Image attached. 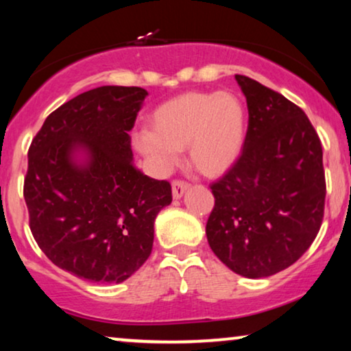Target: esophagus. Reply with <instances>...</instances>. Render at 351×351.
Returning <instances> with one entry per match:
<instances>
[{"instance_id": "34e87169", "label": "esophagus", "mask_w": 351, "mask_h": 351, "mask_svg": "<svg viewBox=\"0 0 351 351\" xmlns=\"http://www.w3.org/2000/svg\"><path fill=\"white\" fill-rule=\"evenodd\" d=\"M190 189V184L189 182H185V180H180V179H176V180H172V196H174L176 199H179L182 195L185 193L186 190Z\"/></svg>"}]
</instances>
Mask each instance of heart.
Wrapping results in <instances>:
<instances>
[{
  "instance_id": "b5f03b06",
  "label": "heart",
  "mask_w": 351,
  "mask_h": 351,
  "mask_svg": "<svg viewBox=\"0 0 351 351\" xmlns=\"http://www.w3.org/2000/svg\"><path fill=\"white\" fill-rule=\"evenodd\" d=\"M152 132L136 138L137 148L166 172L180 150L189 147L190 162L203 176L227 172L246 141V110L228 90H190L158 105L150 117Z\"/></svg>"
}]
</instances>
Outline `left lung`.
I'll return each instance as SVG.
<instances>
[{
  "label": "left lung",
  "mask_w": 351,
  "mask_h": 351,
  "mask_svg": "<svg viewBox=\"0 0 351 351\" xmlns=\"http://www.w3.org/2000/svg\"><path fill=\"white\" fill-rule=\"evenodd\" d=\"M234 78L247 102L246 141L238 161L210 185L206 234L230 270L265 278L299 261L319 232L323 147L300 107L256 80Z\"/></svg>",
  "instance_id": "8db88e82"
}]
</instances>
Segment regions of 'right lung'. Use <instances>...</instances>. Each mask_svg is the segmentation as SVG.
Masks as SVG:
<instances>
[{
    "instance_id": "1",
    "label": "right lung",
    "mask_w": 351,
    "mask_h": 351,
    "mask_svg": "<svg viewBox=\"0 0 351 351\" xmlns=\"http://www.w3.org/2000/svg\"><path fill=\"white\" fill-rule=\"evenodd\" d=\"M147 90L102 86L46 118L28 148L23 198L33 238L62 270L93 282H121L152 254L153 223L171 204L167 180L132 162L131 136ZM83 147L90 160L71 155Z\"/></svg>"
}]
</instances>
